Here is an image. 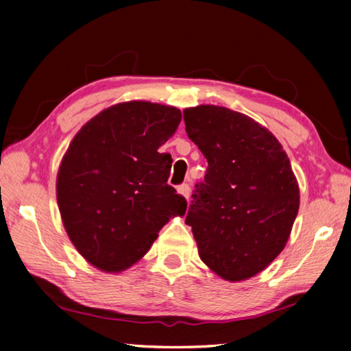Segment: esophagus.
I'll list each match as a JSON object with an SVG mask.
<instances>
[{
  "label": "esophagus",
  "mask_w": 351,
  "mask_h": 351,
  "mask_svg": "<svg viewBox=\"0 0 351 351\" xmlns=\"http://www.w3.org/2000/svg\"><path fill=\"white\" fill-rule=\"evenodd\" d=\"M178 192H180L184 198L189 199V197H190V186H189V184L184 182V184H181L180 187H178Z\"/></svg>",
  "instance_id": "34e87169"
}]
</instances>
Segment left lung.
Here are the masks:
<instances>
[{"label":"left lung","instance_id":"left-lung-1","mask_svg":"<svg viewBox=\"0 0 351 351\" xmlns=\"http://www.w3.org/2000/svg\"><path fill=\"white\" fill-rule=\"evenodd\" d=\"M182 114L189 139L207 159L186 223L212 271L245 280L282 252L299 212L289 158L268 130L241 112L199 105Z\"/></svg>","mask_w":351,"mask_h":351}]
</instances>
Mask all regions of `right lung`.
Listing matches in <instances>:
<instances>
[{"label": "right lung", "mask_w": 351, "mask_h": 351, "mask_svg": "<svg viewBox=\"0 0 351 351\" xmlns=\"http://www.w3.org/2000/svg\"><path fill=\"white\" fill-rule=\"evenodd\" d=\"M181 122L175 106L127 102L82 127L57 176V201L73 245L96 268L123 271L144 257L187 201L167 184L159 152Z\"/></svg>", "instance_id": "right-lung-1"}]
</instances>
